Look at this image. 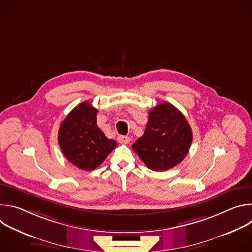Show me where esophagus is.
Here are the masks:
<instances>
[{"mask_svg": "<svg viewBox=\"0 0 252 252\" xmlns=\"http://www.w3.org/2000/svg\"><path fill=\"white\" fill-rule=\"evenodd\" d=\"M118 141L120 143H124V145H126V143H128L130 141V138L128 136H126V135H120V136H118Z\"/></svg>", "mask_w": 252, "mask_h": 252, "instance_id": "1", "label": "esophagus"}]
</instances>
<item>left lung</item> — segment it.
I'll list each match as a JSON object with an SVG mask.
<instances>
[{"label": "left lung", "mask_w": 252, "mask_h": 252, "mask_svg": "<svg viewBox=\"0 0 252 252\" xmlns=\"http://www.w3.org/2000/svg\"><path fill=\"white\" fill-rule=\"evenodd\" d=\"M191 142L192 131L185 116L162 102L149 113L145 132L131 148L150 169L164 171L183 161Z\"/></svg>", "instance_id": "8db88e82"}]
</instances>
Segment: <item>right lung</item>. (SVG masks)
Instances as JSON below:
<instances>
[{
  "instance_id": "obj_1",
  "label": "right lung",
  "mask_w": 252,
  "mask_h": 252,
  "mask_svg": "<svg viewBox=\"0 0 252 252\" xmlns=\"http://www.w3.org/2000/svg\"><path fill=\"white\" fill-rule=\"evenodd\" d=\"M97 110L89 101L77 105L61 124L58 140L65 158L84 170L96 168L118 146L96 125Z\"/></svg>"
}]
</instances>
